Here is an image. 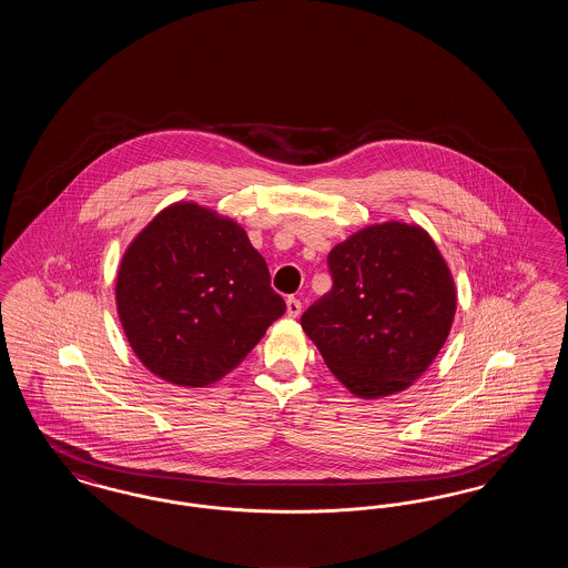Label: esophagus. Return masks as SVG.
<instances>
[{
  "label": "esophagus",
  "mask_w": 568,
  "mask_h": 568,
  "mask_svg": "<svg viewBox=\"0 0 568 568\" xmlns=\"http://www.w3.org/2000/svg\"><path fill=\"white\" fill-rule=\"evenodd\" d=\"M300 313H302V304H300V300H296V297H287V315L296 320Z\"/></svg>",
  "instance_id": "esophagus-1"
}]
</instances>
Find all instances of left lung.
Here are the masks:
<instances>
[{"label":"left lung","instance_id":"1","mask_svg":"<svg viewBox=\"0 0 568 568\" xmlns=\"http://www.w3.org/2000/svg\"><path fill=\"white\" fill-rule=\"evenodd\" d=\"M332 290L300 320L353 396L405 392L443 349L458 306L454 274L417 223L357 230L327 255Z\"/></svg>","mask_w":568,"mask_h":568}]
</instances>
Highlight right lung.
I'll return each mask as SVG.
<instances>
[{
	"mask_svg": "<svg viewBox=\"0 0 568 568\" xmlns=\"http://www.w3.org/2000/svg\"><path fill=\"white\" fill-rule=\"evenodd\" d=\"M114 300L142 366L181 387L232 373L285 313L243 225L190 200L165 206L128 244Z\"/></svg>",
	"mask_w": 568,
	"mask_h": 568,
	"instance_id": "add662e5",
	"label": "right lung"
}]
</instances>
